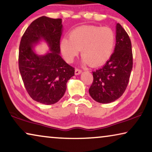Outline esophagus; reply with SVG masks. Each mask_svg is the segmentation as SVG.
Returning a JSON list of instances; mask_svg holds the SVG:
<instances>
[{
  "label": "esophagus",
  "instance_id": "obj_1",
  "mask_svg": "<svg viewBox=\"0 0 152 152\" xmlns=\"http://www.w3.org/2000/svg\"><path fill=\"white\" fill-rule=\"evenodd\" d=\"M81 72H82V70L80 69H78V68H76L75 69V74L76 75H78V74H80Z\"/></svg>",
  "mask_w": 152,
  "mask_h": 152
}]
</instances>
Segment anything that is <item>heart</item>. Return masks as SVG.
I'll list each match as a JSON object with an SVG mask.
<instances>
[{"instance_id":"heart-1","label":"heart","mask_w":152,"mask_h":152,"mask_svg":"<svg viewBox=\"0 0 152 152\" xmlns=\"http://www.w3.org/2000/svg\"><path fill=\"white\" fill-rule=\"evenodd\" d=\"M114 44L115 34L110 27L85 25L74 29L69 38H63L61 50L68 63H72L81 50L83 63L98 67L110 59Z\"/></svg>"}]
</instances>
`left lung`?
<instances>
[{"mask_svg": "<svg viewBox=\"0 0 152 152\" xmlns=\"http://www.w3.org/2000/svg\"><path fill=\"white\" fill-rule=\"evenodd\" d=\"M114 52L103 67L92 72L94 80L89 93L100 103H110L118 99L129 80L133 67V54L129 36L119 23L116 25Z\"/></svg>", "mask_w": 152, "mask_h": 152, "instance_id": "left-lung-1", "label": "left lung"}]
</instances>
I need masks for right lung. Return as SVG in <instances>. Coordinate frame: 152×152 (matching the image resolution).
I'll return each instance as SVG.
<instances>
[{"mask_svg": "<svg viewBox=\"0 0 152 152\" xmlns=\"http://www.w3.org/2000/svg\"><path fill=\"white\" fill-rule=\"evenodd\" d=\"M62 19L41 16L27 27L19 46L18 67L27 93L36 102L45 104L57 102L63 96L67 83L74 75V68L60 56ZM43 39L50 52L36 55L33 46Z\"/></svg>", "mask_w": 152, "mask_h": 152, "instance_id": "right-lung-1", "label": "right lung"}]
</instances>
